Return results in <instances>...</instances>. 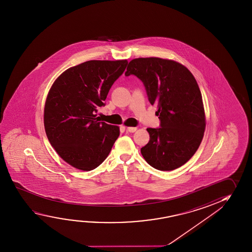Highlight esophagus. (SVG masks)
<instances>
[{
	"label": "esophagus",
	"mask_w": 252,
	"mask_h": 252,
	"mask_svg": "<svg viewBox=\"0 0 252 252\" xmlns=\"http://www.w3.org/2000/svg\"><path fill=\"white\" fill-rule=\"evenodd\" d=\"M137 130V127H132V126H128L126 127V131L130 132H134Z\"/></svg>",
	"instance_id": "34e87169"
}]
</instances>
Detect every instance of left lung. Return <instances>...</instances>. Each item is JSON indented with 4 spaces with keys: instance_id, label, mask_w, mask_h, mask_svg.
<instances>
[{
    "instance_id": "obj_1",
    "label": "left lung",
    "mask_w": 252,
    "mask_h": 252,
    "mask_svg": "<svg viewBox=\"0 0 252 252\" xmlns=\"http://www.w3.org/2000/svg\"><path fill=\"white\" fill-rule=\"evenodd\" d=\"M125 74L143 82L161 120V127L147 129L150 140L140 149L142 157L162 171L184 165L198 150L206 129L202 95L193 74L179 62L157 57L133 59Z\"/></svg>"
}]
</instances>
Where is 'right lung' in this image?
I'll return each instance as SVG.
<instances>
[{"label":"right lung","instance_id":"add662e5","mask_svg":"<svg viewBox=\"0 0 252 252\" xmlns=\"http://www.w3.org/2000/svg\"><path fill=\"white\" fill-rule=\"evenodd\" d=\"M127 63L83 62L64 71L49 90L44 109L46 136L62 160L75 169L98 167L120 136V127L101 122L95 112Z\"/></svg>","mask_w":252,"mask_h":252}]
</instances>
